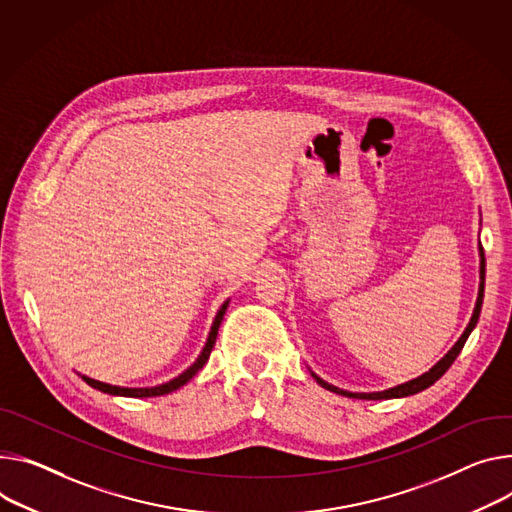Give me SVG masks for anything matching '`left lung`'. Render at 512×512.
<instances>
[{
    "label": "left lung",
    "mask_w": 512,
    "mask_h": 512,
    "mask_svg": "<svg viewBox=\"0 0 512 512\" xmlns=\"http://www.w3.org/2000/svg\"><path fill=\"white\" fill-rule=\"evenodd\" d=\"M484 277H486V259H484V249H482V245H480V290H478V300H476V308H474V314H472V318H470V324L466 327V331H463V335L457 339V343L447 351V355H445L443 359H439L429 371H425L423 376H418V378H414V380H410V382H406V384L388 388V390H384V392H369V394H367V392H347V390H341V388H337V386H333V384H327L322 378H318L316 374H312L314 380H316L322 388H327V390H331V392H335V394H341V396H347V398H359V400L402 398V396H410V394H416V392H423L425 388L433 386V384L445 374V371L451 367V363L455 361V357L459 355V351L463 349V345H466L470 333L474 331V327L478 324L480 310H482V298H484Z\"/></svg>",
    "instance_id": "left-lung-1"
}]
</instances>
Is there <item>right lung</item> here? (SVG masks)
Instances as JSON below:
<instances>
[{
  "mask_svg": "<svg viewBox=\"0 0 512 512\" xmlns=\"http://www.w3.org/2000/svg\"><path fill=\"white\" fill-rule=\"evenodd\" d=\"M226 308H228V300L220 306V310H218V314H216V318H214V322H212V329H210V333H208L206 345H204L202 353L198 355V359H196L188 369H185L183 374H179L177 378H173V380H169V382H165V384H161V386H153V388H122V386H112V384L98 382V380H94V378H87V376H81V378H83V382H85V384H89L91 388H96V390L106 392V394H112V396L151 398V396H163V394H169V392H173V390H177V388H181V386L188 384V382L198 374V371L206 365V361H208V357H210V353H212V349H214L216 335H218L220 322H222V318H224Z\"/></svg>",
  "mask_w": 512,
  "mask_h": 512,
  "instance_id": "add662e5",
  "label": "right lung"
}]
</instances>
